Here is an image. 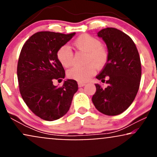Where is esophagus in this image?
<instances>
[{"mask_svg":"<svg viewBox=\"0 0 157 157\" xmlns=\"http://www.w3.org/2000/svg\"><path fill=\"white\" fill-rule=\"evenodd\" d=\"M85 85H86V84H85L84 82H78V86H79V87H83Z\"/></svg>","mask_w":157,"mask_h":157,"instance_id":"34e87169","label":"esophagus"}]
</instances>
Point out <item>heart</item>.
Wrapping results in <instances>:
<instances>
[{
    "label": "heart",
    "mask_w": 157,
    "mask_h": 157,
    "mask_svg": "<svg viewBox=\"0 0 157 157\" xmlns=\"http://www.w3.org/2000/svg\"><path fill=\"white\" fill-rule=\"evenodd\" d=\"M101 42L93 36L80 35L74 41V46L77 49L86 52L85 63L82 66H74L67 71V77L78 82H86L95 73V66L101 68L108 60V52L102 46ZM57 58L63 67L68 68L72 65L73 53L67 46H62L57 52Z\"/></svg>",
    "instance_id": "obj_1"
}]
</instances>
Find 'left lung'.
Listing matches in <instances>:
<instances>
[{
	"mask_svg": "<svg viewBox=\"0 0 157 157\" xmlns=\"http://www.w3.org/2000/svg\"><path fill=\"white\" fill-rule=\"evenodd\" d=\"M108 48V60L96 77L108 84L105 89L95 84L92 102L100 112L115 116L125 111L134 100L140 88L142 68L140 55L132 39L115 28L97 34Z\"/></svg>",
	"mask_w": 157,
	"mask_h": 157,
	"instance_id": "1",
	"label": "left lung"
}]
</instances>
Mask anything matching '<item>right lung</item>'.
<instances>
[{"label":"right lung","instance_id":"add662e5","mask_svg":"<svg viewBox=\"0 0 157 157\" xmlns=\"http://www.w3.org/2000/svg\"><path fill=\"white\" fill-rule=\"evenodd\" d=\"M75 35L37 32L21 51L17 68L20 92L29 109L44 120L53 121L64 116L78 89L75 80H66L58 88L53 84L65 77L64 68L56 55L57 50Z\"/></svg>","mask_w":157,"mask_h":157}]
</instances>
